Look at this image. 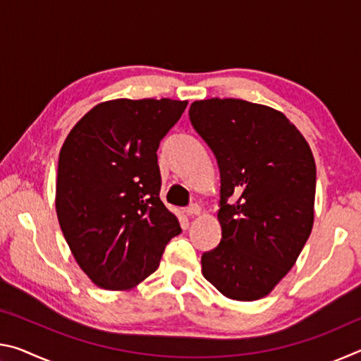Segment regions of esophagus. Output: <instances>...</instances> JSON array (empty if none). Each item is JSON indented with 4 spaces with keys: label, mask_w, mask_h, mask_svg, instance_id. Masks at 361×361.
Listing matches in <instances>:
<instances>
[{
    "label": "esophagus",
    "mask_w": 361,
    "mask_h": 361,
    "mask_svg": "<svg viewBox=\"0 0 361 361\" xmlns=\"http://www.w3.org/2000/svg\"><path fill=\"white\" fill-rule=\"evenodd\" d=\"M200 212H202V209H200V205H197V204H191L186 209V215L188 216H197V215H200Z\"/></svg>",
    "instance_id": "34e87169"
}]
</instances>
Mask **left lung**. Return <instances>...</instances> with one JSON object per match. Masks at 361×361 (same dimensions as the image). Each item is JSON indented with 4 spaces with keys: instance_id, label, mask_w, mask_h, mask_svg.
Returning <instances> with one entry per match:
<instances>
[{
    "instance_id": "8db88e82",
    "label": "left lung",
    "mask_w": 361,
    "mask_h": 361,
    "mask_svg": "<svg viewBox=\"0 0 361 361\" xmlns=\"http://www.w3.org/2000/svg\"><path fill=\"white\" fill-rule=\"evenodd\" d=\"M189 121L221 178V242L202 255V274L226 298L256 301L295 266L312 231V151L285 114L245 100L194 102Z\"/></svg>"
}]
</instances>
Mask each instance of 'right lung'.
Masks as SVG:
<instances>
[{
  "label": "right lung",
  "mask_w": 361,
  "mask_h": 361,
  "mask_svg": "<svg viewBox=\"0 0 361 361\" xmlns=\"http://www.w3.org/2000/svg\"><path fill=\"white\" fill-rule=\"evenodd\" d=\"M186 105L170 99L100 103L60 149V228L79 267L100 288H133L181 232L159 197L157 148Z\"/></svg>",
  "instance_id": "obj_1"
}]
</instances>
